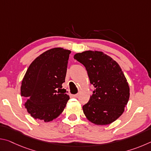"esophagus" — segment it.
<instances>
[{"label": "esophagus", "instance_id": "obj_1", "mask_svg": "<svg viewBox=\"0 0 151 151\" xmlns=\"http://www.w3.org/2000/svg\"><path fill=\"white\" fill-rule=\"evenodd\" d=\"M78 95H79V94L77 93V94H73V96L75 97V98H76V97H78Z\"/></svg>", "mask_w": 151, "mask_h": 151}]
</instances>
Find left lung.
I'll return each instance as SVG.
<instances>
[{
    "instance_id": "left-lung-1",
    "label": "left lung",
    "mask_w": 151,
    "mask_h": 151,
    "mask_svg": "<svg viewBox=\"0 0 151 151\" xmlns=\"http://www.w3.org/2000/svg\"><path fill=\"white\" fill-rule=\"evenodd\" d=\"M74 58L85 66L95 88L83 106L86 119L97 125L115 121L123 113L130 96L129 84L119 65L101 51L76 53Z\"/></svg>"
}]
</instances>
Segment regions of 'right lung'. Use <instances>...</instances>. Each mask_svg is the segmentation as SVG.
I'll return each instance as SVG.
<instances>
[{
    "label": "right lung",
    "instance_id": "add662e5",
    "mask_svg": "<svg viewBox=\"0 0 151 151\" xmlns=\"http://www.w3.org/2000/svg\"><path fill=\"white\" fill-rule=\"evenodd\" d=\"M71 51L63 48H51L32 61L20 86L24 106L35 119L50 122L60 115L70 97L59 93L65 83Z\"/></svg>",
    "mask_w": 151,
    "mask_h": 151
}]
</instances>
